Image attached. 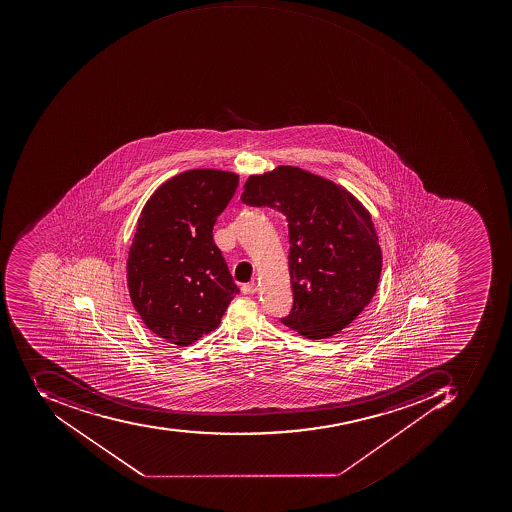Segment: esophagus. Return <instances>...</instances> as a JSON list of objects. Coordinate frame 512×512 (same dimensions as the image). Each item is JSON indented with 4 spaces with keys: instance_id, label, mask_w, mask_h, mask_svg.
<instances>
[{
    "instance_id": "34e87169",
    "label": "esophagus",
    "mask_w": 512,
    "mask_h": 512,
    "mask_svg": "<svg viewBox=\"0 0 512 512\" xmlns=\"http://www.w3.org/2000/svg\"><path fill=\"white\" fill-rule=\"evenodd\" d=\"M242 292H244L245 295H254V293L258 292V286H256L254 282H251V284H245V286L242 287Z\"/></svg>"
}]
</instances>
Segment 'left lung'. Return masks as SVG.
I'll return each mask as SVG.
<instances>
[{"label":"left lung","instance_id":"1","mask_svg":"<svg viewBox=\"0 0 512 512\" xmlns=\"http://www.w3.org/2000/svg\"><path fill=\"white\" fill-rule=\"evenodd\" d=\"M240 195L289 222L293 307L287 327L321 340L343 331L371 303L382 272L379 237L368 209L334 181L278 166L251 175Z\"/></svg>","mask_w":512,"mask_h":512}]
</instances>
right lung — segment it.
<instances>
[{"instance_id":"add662e5","label":"right lung","mask_w":512,"mask_h":512,"mask_svg":"<svg viewBox=\"0 0 512 512\" xmlns=\"http://www.w3.org/2000/svg\"><path fill=\"white\" fill-rule=\"evenodd\" d=\"M237 185L234 172L192 169L164 181L141 211L127 286L147 329L166 343L183 348L213 332L239 293L213 239Z\"/></svg>"}]
</instances>
